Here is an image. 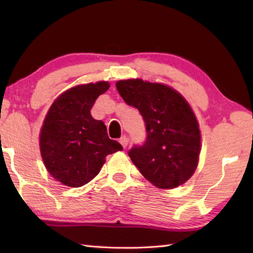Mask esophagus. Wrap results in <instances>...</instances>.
Instances as JSON below:
<instances>
[{
    "label": "esophagus",
    "instance_id": "obj_1",
    "mask_svg": "<svg viewBox=\"0 0 253 253\" xmlns=\"http://www.w3.org/2000/svg\"><path fill=\"white\" fill-rule=\"evenodd\" d=\"M119 143L122 144V146H123L124 148H126L127 145H128V138H127L126 136H122L121 139H119Z\"/></svg>",
    "mask_w": 253,
    "mask_h": 253
}]
</instances>
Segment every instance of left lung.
I'll use <instances>...</instances> for the list:
<instances>
[{
	"label": "left lung",
	"instance_id": "obj_1",
	"mask_svg": "<svg viewBox=\"0 0 253 253\" xmlns=\"http://www.w3.org/2000/svg\"><path fill=\"white\" fill-rule=\"evenodd\" d=\"M116 88L124 101L138 109L146 139L128 156L143 176L160 188L185 183L198 166L199 124L190 105L172 88L140 79L121 80Z\"/></svg>",
	"mask_w": 253,
	"mask_h": 253
}]
</instances>
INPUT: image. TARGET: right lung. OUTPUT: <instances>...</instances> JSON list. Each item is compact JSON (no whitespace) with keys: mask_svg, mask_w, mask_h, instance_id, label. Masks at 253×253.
<instances>
[{"mask_svg":"<svg viewBox=\"0 0 253 253\" xmlns=\"http://www.w3.org/2000/svg\"><path fill=\"white\" fill-rule=\"evenodd\" d=\"M109 84L77 85L63 92L46 114L40 134L41 156L48 172L67 186H83L100 172L105 157L122 151L90 110Z\"/></svg>","mask_w":253,"mask_h":253,"instance_id":"add662e5","label":"right lung"}]
</instances>
